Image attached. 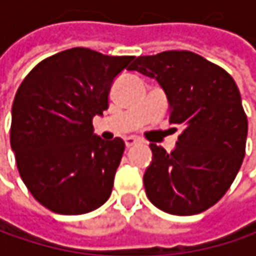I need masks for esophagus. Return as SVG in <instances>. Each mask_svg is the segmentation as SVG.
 Returning <instances> with one entry per match:
<instances>
[{"label":"esophagus","mask_w":256,"mask_h":256,"mask_svg":"<svg viewBox=\"0 0 256 256\" xmlns=\"http://www.w3.org/2000/svg\"><path fill=\"white\" fill-rule=\"evenodd\" d=\"M139 140L136 139V138H133V136H128L126 138V146H133V145H136Z\"/></svg>","instance_id":"obj_1"}]
</instances>
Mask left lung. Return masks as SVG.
I'll return each instance as SVG.
<instances>
[{
  "label": "left lung",
  "mask_w": 256,
  "mask_h": 256,
  "mask_svg": "<svg viewBox=\"0 0 256 256\" xmlns=\"http://www.w3.org/2000/svg\"><path fill=\"white\" fill-rule=\"evenodd\" d=\"M128 71L158 81L170 104V123L182 126L172 152L150 145L146 197L172 215L204 212L227 192L246 152L248 117L236 81L188 50L139 56Z\"/></svg>",
  "instance_id": "8db88e82"
}]
</instances>
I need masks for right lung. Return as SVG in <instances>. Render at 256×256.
Returning <instances> with one entry per match:
<instances>
[{
	"label": "right lung",
	"instance_id": "obj_1",
	"mask_svg": "<svg viewBox=\"0 0 256 256\" xmlns=\"http://www.w3.org/2000/svg\"><path fill=\"white\" fill-rule=\"evenodd\" d=\"M133 56L76 47L41 60L22 81L12 110L10 144L34 198L60 215H81L111 196L124 140L93 134V117Z\"/></svg>",
	"mask_w": 256,
	"mask_h": 256
}]
</instances>
